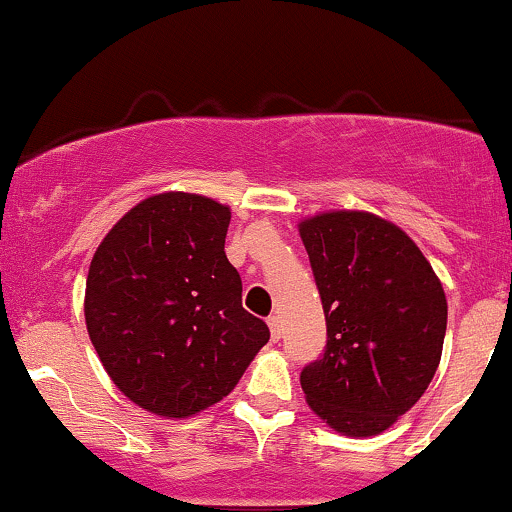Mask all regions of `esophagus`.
Returning a JSON list of instances; mask_svg holds the SVG:
<instances>
[{
	"label": "esophagus",
	"instance_id": "esophagus-1",
	"mask_svg": "<svg viewBox=\"0 0 512 512\" xmlns=\"http://www.w3.org/2000/svg\"><path fill=\"white\" fill-rule=\"evenodd\" d=\"M268 326H270V335H273V340H280V335H282L280 316H270L268 318Z\"/></svg>",
	"mask_w": 512,
	"mask_h": 512
}]
</instances>
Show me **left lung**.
<instances>
[{
	"label": "left lung",
	"instance_id": "left-lung-1",
	"mask_svg": "<svg viewBox=\"0 0 512 512\" xmlns=\"http://www.w3.org/2000/svg\"><path fill=\"white\" fill-rule=\"evenodd\" d=\"M326 311V352L304 366L306 402L330 429L383 434L417 405L441 362L448 302L419 246L366 210L299 222Z\"/></svg>",
	"mask_w": 512,
	"mask_h": 512
}]
</instances>
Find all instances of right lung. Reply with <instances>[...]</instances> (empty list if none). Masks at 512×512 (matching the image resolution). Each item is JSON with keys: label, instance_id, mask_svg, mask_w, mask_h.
<instances>
[{"label": "right lung", "instance_id": "add662e5", "mask_svg": "<svg viewBox=\"0 0 512 512\" xmlns=\"http://www.w3.org/2000/svg\"><path fill=\"white\" fill-rule=\"evenodd\" d=\"M230 218L201 194L148 196L90 261V342L114 386L158 417H194L230 395L270 338L225 256Z\"/></svg>", "mask_w": 512, "mask_h": 512}]
</instances>
